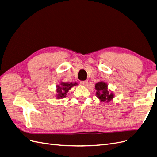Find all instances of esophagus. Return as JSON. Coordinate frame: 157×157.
I'll return each instance as SVG.
<instances>
[{
    "mask_svg": "<svg viewBox=\"0 0 157 157\" xmlns=\"http://www.w3.org/2000/svg\"><path fill=\"white\" fill-rule=\"evenodd\" d=\"M80 84H81V85H82V86H86V84H88V81L87 80H84V81H81L80 82Z\"/></svg>",
    "mask_w": 157,
    "mask_h": 157,
    "instance_id": "esophagus-1",
    "label": "esophagus"
}]
</instances>
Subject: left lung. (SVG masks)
<instances>
[{
  "instance_id": "1",
  "label": "left lung",
  "mask_w": 157,
  "mask_h": 157,
  "mask_svg": "<svg viewBox=\"0 0 157 157\" xmlns=\"http://www.w3.org/2000/svg\"><path fill=\"white\" fill-rule=\"evenodd\" d=\"M95 89L96 90V96L101 101L110 102L115 96L114 94L108 90L107 84L103 81L95 84Z\"/></svg>"
}]
</instances>
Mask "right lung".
<instances>
[{
	"label": "right lung",
	"mask_w": 157,
	"mask_h": 157,
	"mask_svg": "<svg viewBox=\"0 0 157 157\" xmlns=\"http://www.w3.org/2000/svg\"><path fill=\"white\" fill-rule=\"evenodd\" d=\"M78 84L77 82H61L59 85H57L56 86V98L57 99H62L65 98L67 93L69 92V90L72 88L73 86H77Z\"/></svg>",
	"instance_id": "right-lung-1"
}]
</instances>
